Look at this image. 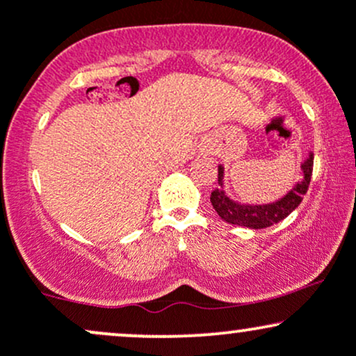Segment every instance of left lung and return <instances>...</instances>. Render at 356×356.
Here are the masks:
<instances>
[{
  "label": "left lung",
  "mask_w": 356,
  "mask_h": 356,
  "mask_svg": "<svg viewBox=\"0 0 356 356\" xmlns=\"http://www.w3.org/2000/svg\"><path fill=\"white\" fill-rule=\"evenodd\" d=\"M303 179L298 181L283 197L275 202L268 204H244L232 199L226 192V184H224V165L219 164V179L218 189L212 191L211 202L219 218L226 222L234 224V226L249 227V229H264V227L277 224L280 220L288 218L293 211L303 201V195L308 191L309 181L313 174V152L309 150L308 157L300 164Z\"/></svg>",
  "instance_id": "left-lung-1"
}]
</instances>
